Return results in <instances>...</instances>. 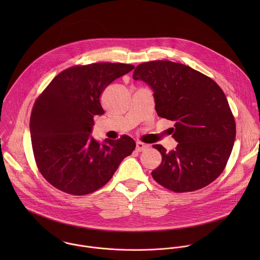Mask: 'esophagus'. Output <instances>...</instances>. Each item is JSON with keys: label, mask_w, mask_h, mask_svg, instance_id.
Wrapping results in <instances>:
<instances>
[{"label": "esophagus", "mask_w": 260, "mask_h": 260, "mask_svg": "<svg viewBox=\"0 0 260 260\" xmlns=\"http://www.w3.org/2000/svg\"><path fill=\"white\" fill-rule=\"evenodd\" d=\"M148 148V145L147 144H144V143H142V142H137L136 143V149H137V151H139V152H141V151H143V150H145V149Z\"/></svg>", "instance_id": "1"}]
</instances>
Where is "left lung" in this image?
Masks as SVG:
<instances>
[{
  "label": "left lung",
  "mask_w": 260,
  "mask_h": 260,
  "mask_svg": "<svg viewBox=\"0 0 260 260\" xmlns=\"http://www.w3.org/2000/svg\"><path fill=\"white\" fill-rule=\"evenodd\" d=\"M133 79L152 89L158 116L174 122L175 150L153 145L162 155L151 173L154 180L174 192L198 190L214 181L225 168L236 134L221 88L209 77L171 61L142 63Z\"/></svg>",
  "instance_id": "left-lung-1"
}]
</instances>
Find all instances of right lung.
<instances>
[{"mask_svg": "<svg viewBox=\"0 0 260 260\" xmlns=\"http://www.w3.org/2000/svg\"><path fill=\"white\" fill-rule=\"evenodd\" d=\"M134 69L121 63L76 66L57 75L39 96L30 118L38 168L57 189L86 195L105 185L135 141L123 135L102 144L91 135L94 116L103 115V90Z\"/></svg>", "mask_w": 260, "mask_h": 260, "instance_id": "right-lung-1", "label": "right lung"}]
</instances>
